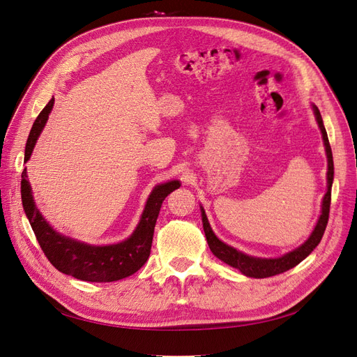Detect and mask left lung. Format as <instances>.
<instances>
[{"mask_svg":"<svg viewBox=\"0 0 357 357\" xmlns=\"http://www.w3.org/2000/svg\"><path fill=\"white\" fill-rule=\"evenodd\" d=\"M313 114H315V119L318 123L319 130L322 133V140L325 146L326 153V161H328V171H326V193L324 195L322 205H321V215L317 221L315 228L307 237L305 243H302L294 250L280 256V258H258V256H250L248 253H243L237 250L236 248L224 243L220 240L215 233L212 231L211 224L208 221V217L205 213L204 206H201V215H202V224H204V231L208 241V246L211 252L217 256L220 261L224 264L230 265L236 269H238L241 274L252 278H266L273 277L281 273H286V271L294 268L297 264H301L305 258L312 253L315 249L324 236V231L328 224V215H330V205H331V188H333V180H334V161H333V152L330 142H328V135L324 127V121L321 117V112L317 105L312 104Z\"/></svg>","mask_w":357,"mask_h":357,"instance_id":"obj_1","label":"left lung"}]
</instances>
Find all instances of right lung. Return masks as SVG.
I'll return each mask as SVG.
<instances>
[{"label": "right lung", "mask_w": 357, "mask_h": 357, "mask_svg": "<svg viewBox=\"0 0 357 357\" xmlns=\"http://www.w3.org/2000/svg\"><path fill=\"white\" fill-rule=\"evenodd\" d=\"M54 107V98L39 112L32 130L26 142L24 162L29 161L36 140L48 121ZM22 202L27 220L36 236L40 249L48 261L66 275H71L82 281L111 282L130 277L139 271L149 258L153 228L164 199L181 186L178 180H169L155 186L148 197L144 212L135 228V231L120 243L96 246L71 238L54 230V227L44 218L36 208L31 183L27 180V169L22 173Z\"/></svg>", "instance_id": "right-lung-1"}]
</instances>
